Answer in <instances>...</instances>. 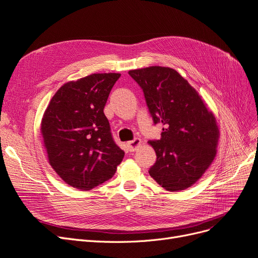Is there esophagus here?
<instances>
[{
  "instance_id": "obj_1",
  "label": "esophagus",
  "mask_w": 258,
  "mask_h": 258,
  "mask_svg": "<svg viewBox=\"0 0 258 258\" xmlns=\"http://www.w3.org/2000/svg\"><path fill=\"white\" fill-rule=\"evenodd\" d=\"M141 145V140L140 139H135V140H132V141H130V142H128L127 143V147H128V151L129 152H135V151H137V148Z\"/></svg>"
}]
</instances>
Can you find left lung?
Masks as SVG:
<instances>
[{
    "instance_id": "8db88e82",
    "label": "left lung",
    "mask_w": 258,
    "mask_h": 258,
    "mask_svg": "<svg viewBox=\"0 0 258 258\" xmlns=\"http://www.w3.org/2000/svg\"><path fill=\"white\" fill-rule=\"evenodd\" d=\"M144 93L161 138L150 140L157 159L148 170L163 188H188L206 172L216 155L218 128L198 92L175 70L150 67L128 72Z\"/></svg>"
}]
</instances>
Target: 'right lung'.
<instances>
[{
	"label": "right lung",
	"mask_w": 258,
	"mask_h": 258,
	"mask_svg": "<svg viewBox=\"0 0 258 258\" xmlns=\"http://www.w3.org/2000/svg\"><path fill=\"white\" fill-rule=\"evenodd\" d=\"M119 77V73H98L69 82L44 113L41 130L50 166L77 189L90 190L106 182L124 156L103 112Z\"/></svg>",
	"instance_id": "right-lung-1"
}]
</instances>
